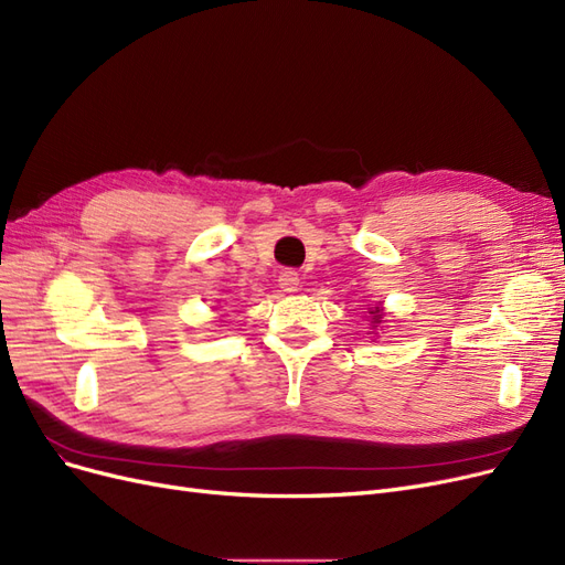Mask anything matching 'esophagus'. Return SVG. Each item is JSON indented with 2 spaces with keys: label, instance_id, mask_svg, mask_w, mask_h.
<instances>
[{
  "label": "esophagus",
  "instance_id": "1",
  "mask_svg": "<svg viewBox=\"0 0 565 565\" xmlns=\"http://www.w3.org/2000/svg\"><path fill=\"white\" fill-rule=\"evenodd\" d=\"M278 285H280L282 291H287V295H291V291L299 289V274H297V270H291V268L282 270V274L278 276Z\"/></svg>",
  "mask_w": 565,
  "mask_h": 565
}]
</instances>
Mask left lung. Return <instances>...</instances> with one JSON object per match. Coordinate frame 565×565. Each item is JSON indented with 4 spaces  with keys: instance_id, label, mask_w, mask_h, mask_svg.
Here are the masks:
<instances>
[{
    "instance_id": "left-lung-1",
    "label": "left lung",
    "mask_w": 565,
    "mask_h": 565,
    "mask_svg": "<svg viewBox=\"0 0 565 565\" xmlns=\"http://www.w3.org/2000/svg\"><path fill=\"white\" fill-rule=\"evenodd\" d=\"M369 313H372V327H379L381 322H383V308H374V310H369Z\"/></svg>"
}]
</instances>
